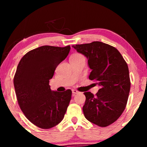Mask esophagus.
I'll use <instances>...</instances> for the list:
<instances>
[{"label":"esophagus","instance_id":"1","mask_svg":"<svg viewBox=\"0 0 147 147\" xmlns=\"http://www.w3.org/2000/svg\"><path fill=\"white\" fill-rule=\"evenodd\" d=\"M72 93H73V95L74 96L75 94H77L79 93V92H78V90H72Z\"/></svg>","mask_w":147,"mask_h":147}]
</instances>
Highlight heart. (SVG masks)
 <instances>
[{"instance_id":"heart-1","label":"heart","mask_w":147,"mask_h":147,"mask_svg":"<svg viewBox=\"0 0 147 147\" xmlns=\"http://www.w3.org/2000/svg\"><path fill=\"white\" fill-rule=\"evenodd\" d=\"M78 56H82V55H80V54H74V55H71V57H78Z\"/></svg>"}]
</instances>
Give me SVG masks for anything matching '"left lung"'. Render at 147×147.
Returning a JSON list of instances; mask_svg holds the SVG:
<instances>
[{
	"mask_svg": "<svg viewBox=\"0 0 147 147\" xmlns=\"http://www.w3.org/2000/svg\"><path fill=\"white\" fill-rule=\"evenodd\" d=\"M88 58L92 69L89 79L100 87L94 96L84 92L83 112L86 119L106 127L121 116L127 104L130 89L128 65L115 47L100 41L72 46Z\"/></svg>",
	"mask_w": 147,
	"mask_h": 147,
	"instance_id": "obj_1",
	"label": "left lung"
}]
</instances>
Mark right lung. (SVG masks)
Listing matches in <instances>:
<instances>
[{
    "mask_svg": "<svg viewBox=\"0 0 147 147\" xmlns=\"http://www.w3.org/2000/svg\"><path fill=\"white\" fill-rule=\"evenodd\" d=\"M69 51V45L41 46L26 53L17 66L13 83L18 104L26 118L43 129L53 128L63 120L71 100V90L54 92L49 85Z\"/></svg>",
    "mask_w": 147,
    "mask_h": 147,
    "instance_id": "add662e5",
    "label": "right lung"
}]
</instances>
